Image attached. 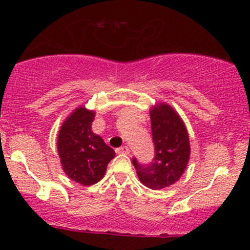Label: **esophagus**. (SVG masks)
Instances as JSON below:
<instances>
[{"label": "esophagus", "instance_id": "esophagus-1", "mask_svg": "<svg viewBox=\"0 0 250 250\" xmlns=\"http://www.w3.org/2000/svg\"><path fill=\"white\" fill-rule=\"evenodd\" d=\"M116 153L117 154H125V155H128L129 154V148L127 146H123V147H120L116 149Z\"/></svg>", "mask_w": 250, "mask_h": 250}]
</instances>
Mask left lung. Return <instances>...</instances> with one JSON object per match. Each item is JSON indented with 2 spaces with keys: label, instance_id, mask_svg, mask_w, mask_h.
I'll list each match as a JSON object with an SVG mask.
<instances>
[{
  "label": "left lung",
  "instance_id": "8db88e82",
  "mask_svg": "<svg viewBox=\"0 0 250 250\" xmlns=\"http://www.w3.org/2000/svg\"><path fill=\"white\" fill-rule=\"evenodd\" d=\"M151 135L155 156L148 165L133 159L141 183L150 189H162L174 185L186 170L190 156L189 136L179 114L166 103L150 109Z\"/></svg>",
  "mask_w": 250,
  "mask_h": 250
}]
</instances>
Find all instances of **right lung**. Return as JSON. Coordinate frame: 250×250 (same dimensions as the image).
I'll list each match as a JSON object with an SVG mask.
<instances>
[{"label":"right lung","mask_w":250,"mask_h":250,"mask_svg":"<svg viewBox=\"0 0 250 250\" xmlns=\"http://www.w3.org/2000/svg\"><path fill=\"white\" fill-rule=\"evenodd\" d=\"M95 113L79 107L63 122L57 136V151L64 173L82 186H91L104 176L115 151L91 131Z\"/></svg>","instance_id":"1"}]
</instances>
